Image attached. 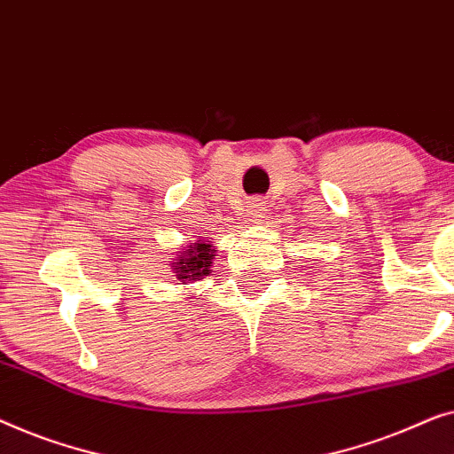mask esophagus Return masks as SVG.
Wrapping results in <instances>:
<instances>
[{
	"mask_svg": "<svg viewBox=\"0 0 454 454\" xmlns=\"http://www.w3.org/2000/svg\"><path fill=\"white\" fill-rule=\"evenodd\" d=\"M265 206H263V201L261 200H253V201H248V206H247V220L248 222H253V224H257V222H261V218H265Z\"/></svg>",
	"mask_w": 454,
	"mask_h": 454,
	"instance_id": "esophagus-1",
	"label": "esophagus"
}]
</instances>
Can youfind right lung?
<instances>
[{
	"label": "right lung",
	"instance_id": "right-lung-1",
	"mask_svg": "<svg viewBox=\"0 0 454 454\" xmlns=\"http://www.w3.org/2000/svg\"><path fill=\"white\" fill-rule=\"evenodd\" d=\"M215 257L218 254H215V247L212 245V240L200 239L195 242H189L183 251H178L176 259L170 263V270L178 282L191 284L212 273V263Z\"/></svg>",
	"mask_w": 454,
	"mask_h": 454
}]
</instances>
